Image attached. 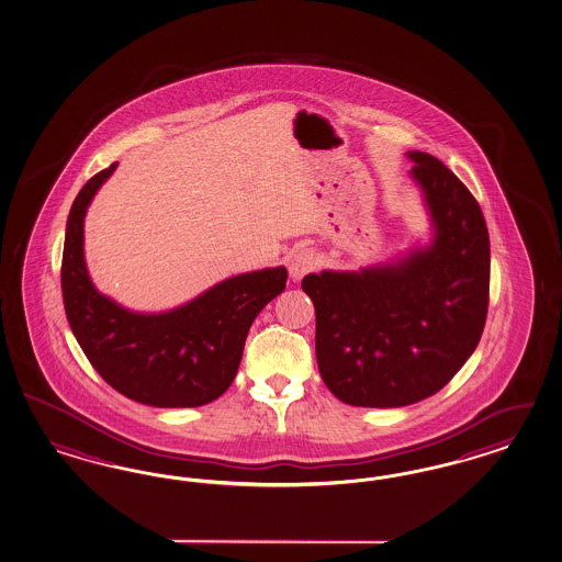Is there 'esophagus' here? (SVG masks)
<instances>
[{
    "label": "esophagus",
    "mask_w": 562,
    "mask_h": 562,
    "mask_svg": "<svg viewBox=\"0 0 562 562\" xmlns=\"http://www.w3.org/2000/svg\"><path fill=\"white\" fill-rule=\"evenodd\" d=\"M289 277L293 281H300L304 274L316 269V255L310 248H300L291 252L288 258Z\"/></svg>",
    "instance_id": "obj_1"
}]
</instances>
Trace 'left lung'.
I'll use <instances>...</instances> for the list:
<instances>
[{"label":"left lung","mask_w":562,"mask_h":562,"mask_svg":"<svg viewBox=\"0 0 562 562\" xmlns=\"http://www.w3.org/2000/svg\"><path fill=\"white\" fill-rule=\"evenodd\" d=\"M411 178L434 238L361 271L305 274L322 380L351 406L396 408L439 392L474 353L488 310L491 246L481 205L425 151Z\"/></svg>","instance_id":"1"}]
</instances>
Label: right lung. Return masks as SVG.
<instances>
[{"instance_id":"1","label":"right lung","mask_w":562,"mask_h":562,"mask_svg":"<svg viewBox=\"0 0 562 562\" xmlns=\"http://www.w3.org/2000/svg\"><path fill=\"white\" fill-rule=\"evenodd\" d=\"M116 161L90 178L65 227L61 289L67 322L106 384L158 408L203 406L224 394L240 368L244 342L260 310L288 281L274 267L236 274L168 312L144 314L102 295L83 258V217Z\"/></svg>"}]
</instances>
